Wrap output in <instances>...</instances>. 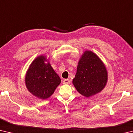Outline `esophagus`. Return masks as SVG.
Returning a JSON list of instances; mask_svg holds the SVG:
<instances>
[{
	"instance_id": "obj_1",
	"label": "esophagus",
	"mask_w": 133,
	"mask_h": 133,
	"mask_svg": "<svg viewBox=\"0 0 133 133\" xmlns=\"http://www.w3.org/2000/svg\"><path fill=\"white\" fill-rule=\"evenodd\" d=\"M63 83L64 84H69L70 83V80L69 79H64L63 81Z\"/></svg>"
}]
</instances>
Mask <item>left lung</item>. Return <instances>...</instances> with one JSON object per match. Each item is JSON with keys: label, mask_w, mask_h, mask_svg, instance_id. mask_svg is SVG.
I'll return each mask as SVG.
<instances>
[{"label": "left lung", "mask_w": 133, "mask_h": 133, "mask_svg": "<svg viewBox=\"0 0 133 133\" xmlns=\"http://www.w3.org/2000/svg\"><path fill=\"white\" fill-rule=\"evenodd\" d=\"M107 82L104 64L96 54L85 51L78 62L77 73L73 83L76 90L86 97L99 93Z\"/></svg>", "instance_id": "left-lung-1"}]
</instances>
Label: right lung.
<instances>
[{
	"label": "right lung",
	"mask_w": 133,
	"mask_h": 133,
	"mask_svg": "<svg viewBox=\"0 0 133 133\" xmlns=\"http://www.w3.org/2000/svg\"><path fill=\"white\" fill-rule=\"evenodd\" d=\"M46 61L44 56L37 57L29 66L25 77L28 90L41 99H46L52 95L61 82L50 63H45Z\"/></svg>",
	"instance_id": "add662e5"
}]
</instances>
